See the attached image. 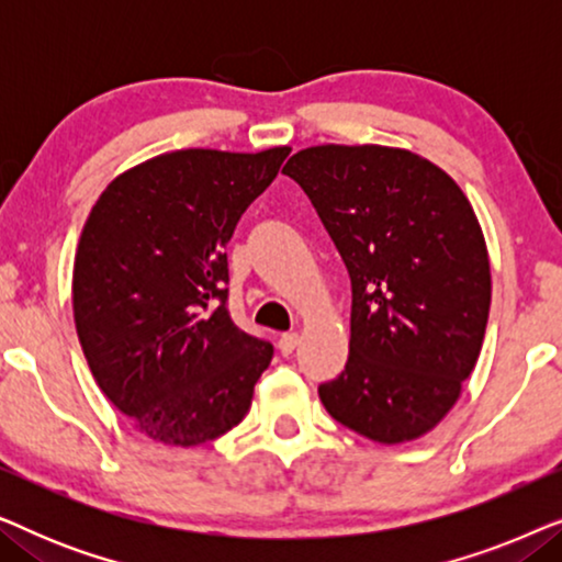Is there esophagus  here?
I'll return each mask as SVG.
<instances>
[{"mask_svg":"<svg viewBox=\"0 0 562 562\" xmlns=\"http://www.w3.org/2000/svg\"><path fill=\"white\" fill-rule=\"evenodd\" d=\"M296 345H299V335H296V333H283V335L279 337V350H281V356H291Z\"/></svg>","mask_w":562,"mask_h":562,"instance_id":"1","label":"esophagus"}]
</instances>
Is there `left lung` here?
I'll return each mask as SVG.
<instances>
[{
    "instance_id": "8db88e82",
    "label": "left lung",
    "mask_w": 562,
    "mask_h": 562,
    "mask_svg": "<svg viewBox=\"0 0 562 562\" xmlns=\"http://www.w3.org/2000/svg\"><path fill=\"white\" fill-rule=\"evenodd\" d=\"M350 276V356L325 409L375 442L425 435L458 402L491 306L486 240L442 168L383 145H317L283 166Z\"/></svg>"
}]
</instances>
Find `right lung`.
I'll return each mask as SVG.
<instances>
[{
    "mask_svg": "<svg viewBox=\"0 0 562 562\" xmlns=\"http://www.w3.org/2000/svg\"><path fill=\"white\" fill-rule=\"evenodd\" d=\"M286 156L166 153L114 179L83 225L76 333L99 389L153 440L194 448L250 409L273 345L229 317L225 245Z\"/></svg>",
    "mask_w": 562,
    "mask_h": 562,
    "instance_id": "1",
    "label": "right lung"
}]
</instances>
